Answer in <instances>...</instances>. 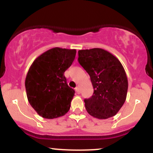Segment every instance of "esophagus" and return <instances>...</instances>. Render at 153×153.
I'll return each mask as SVG.
<instances>
[{"label":"esophagus","instance_id":"obj_1","mask_svg":"<svg viewBox=\"0 0 153 153\" xmlns=\"http://www.w3.org/2000/svg\"><path fill=\"white\" fill-rule=\"evenodd\" d=\"M75 91H76V92H77V94H80V88L77 86L76 88H75Z\"/></svg>","mask_w":153,"mask_h":153}]
</instances>
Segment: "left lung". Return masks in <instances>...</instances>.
I'll return each mask as SVG.
<instances>
[{"label":"left lung","mask_w":153,"mask_h":153,"mask_svg":"<svg viewBox=\"0 0 153 153\" xmlns=\"http://www.w3.org/2000/svg\"><path fill=\"white\" fill-rule=\"evenodd\" d=\"M78 62L90 75L94 94L84 99L89 114L99 119L114 117L126 101L128 81L122 63L100 48L78 51Z\"/></svg>","instance_id":"obj_1"}]
</instances>
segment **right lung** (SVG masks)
I'll return each instance as SVG.
<instances>
[{
	"instance_id": "1",
	"label": "right lung",
	"mask_w": 153,
	"mask_h": 153,
	"mask_svg": "<svg viewBox=\"0 0 153 153\" xmlns=\"http://www.w3.org/2000/svg\"><path fill=\"white\" fill-rule=\"evenodd\" d=\"M76 50L54 47L39 56L28 71L25 87L28 101L43 118L62 117L71 108L75 91L64 73L74 61Z\"/></svg>"
}]
</instances>
